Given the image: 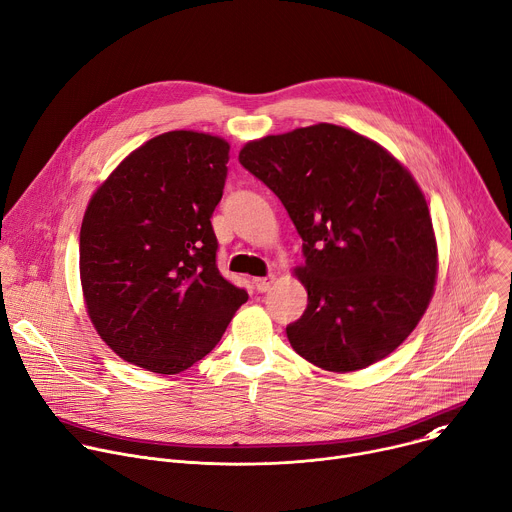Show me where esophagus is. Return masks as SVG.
I'll return each instance as SVG.
<instances>
[{"mask_svg":"<svg viewBox=\"0 0 512 512\" xmlns=\"http://www.w3.org/2000/svg\"><path fill=\"white\" fill-rule=\"evenodd\" d=\"M275 282V275H267V277H255L253 280V286L257 292H267Z\"/></svg>","mask_w":512,"mask_h":512,"instance_id":"obj_1","label":"esophagus"}]
</instances>
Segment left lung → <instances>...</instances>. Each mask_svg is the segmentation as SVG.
Segmentation results:
<instances>
[{"mask_svg":"<svg viewBox=\"0 0 512 512\" xmlns=\"http://www.w3.org/2000/svg\"><path fill=\"white\" fill-rule=\"evenodd\" d=\"M241 165L282 200L302 237L308 292L288 324L294 351L327 371L390 355L425 314L437 243L414 177L378 143L314 124L247 143Z\"/></svg>","mask_w":512,"mask_h":512,"instance_id":"1","label":"left lung"}]
</instances>
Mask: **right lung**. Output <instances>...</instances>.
Instances as JSON below:
<instances>
[{"instance_id": "add662e5", "label": "right lung", "mask_w": 512, "mask_h": 512, "mask_svg": "<svg viewBox=\"0 0 512 512\" xmlns=\"http://www.w3.org/2000/svg\"><path fill=\"white\" fill-rule=\"evenodd\" d=\"M228 151L204 132L159 134L112 171L81 222L87 314L116 355L155 374L206 357L249 298L216 267L210 218Z\"/></svg>"}]
</instances>
